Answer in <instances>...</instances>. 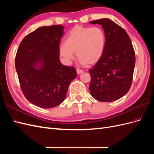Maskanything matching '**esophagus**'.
<instances>
[{
	"label": "esophagus",
	"mask_w": 154,
	"mask_h": 154,
	"mask_svg": "<svg viewBox=\"0 0 154 154\" xmlns=\"http://www.w3.org/2000/svg\"><path fill=\"white\" fill-rule=\"evenodd\" d=\"M83 72V70H81V69H76V73H77L78 74H80L82 73Z\"/></svg>",
	"instance_id": "34e87169"
}]
</instances>
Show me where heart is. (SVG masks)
Here are the masks:
<instances>
[{
  "mask_svg": "<svg viewBox=\"0 0 154 154\" xmlns=\"http://www.w3.org/2000/svg\"><path fill=\"white\" fill-rule=\"evenodd\" d=\"M106 46V35L101 27L74 26L68 32L59 53L66 62L74 58V52L82 65L94 66L103 58Z\"/></svg>",
  "mask_w": 154,
  "mask_h": 154,
  "instance_id": "heart-1",
  "label": "heart"
}]
</instances>
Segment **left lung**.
Segmentation results:
<instances>
[{
	"label": "left lung",
	"mask_w": 154,
	"mask_h": 154,
	"mask_svg": "<svg viewBox=\"0 0 154 154\" xmlns=\"http://www.w3.org/2000/svg\"><path fill=\"white\" fill-rule=\"evenodd\" d=\"M100 24L106 35L103 58L89 70L91 96L100 101L110 102L122 97L132 84L136 57L127 32L109 18L89 22Z\"/></svg>",
	"instance_id": "8db88e82"
}]
</instances>
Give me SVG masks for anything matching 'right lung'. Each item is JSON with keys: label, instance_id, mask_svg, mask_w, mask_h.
Returning a JSON list of instances; mask_svg holds the SVG:
<instances>
[{"label": "right lung", "instance_id": "right-lung-1", "mask_svg": "<svg viewBox=\"0 0 154 154\" xmlns=\"http://www.w3.org/2000/svg\"><path fill=\"white\" fill-rule=\"evenodd\" d=\"M62 25L38 27L27 35L18 47L15 68L23 94L31 103L43 109L61 104L66 99L76 70L60 62Z\"/></svg>", "mask_w": 154, "mask_h": 154}]
</instances>
